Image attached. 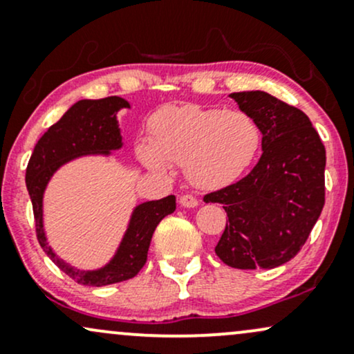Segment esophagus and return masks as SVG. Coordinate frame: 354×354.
<instances>
[{"label":"esophagus","instance_id":"34e87169","mask_svg":"<svg viewBox=\"0 0 354 354\" xmlns=\"http://www.w3.org/2000/svg\"><path fill=\"white\" fill-rule=\"evenodd\" d=\"M178 202H180L182 207H187V209H194V207L198 205L197 197H194V195H190V194L180 195V198H178Z\"/></svg>","mask_w":354,"mask_h":354}]
</instances>
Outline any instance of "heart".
<instances>
[{
    "label": "heart",
    "instance_id": "obj_1",
    "mask_svg": "<svg viewBox=\"0 0 354 354\" xmlns=\"http://www.w3.org/2000/svg\"><path fill=\"white\" fill-rule=\"evenodd\" d=\"M151 142L137 144V157L147 169L167 170L170 162L185 165L195 187L222 189L252 167L260 151L261 131L245 111L165 106L149 122Z\"/></svg>",
    "mask_w": 354,
    "mask_h": 354
}]
</instances>
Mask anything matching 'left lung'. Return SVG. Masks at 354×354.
I'll return each instance as SVG.
<instances>
[{
	"label": "left lung",
	"instance_id": "1",
	"mask_svg": "<svg viewBox=\"0 0 354 354\" xmlns=\"http://www.w3.org/2000/svg\"><path fill=\"white\" fill-rule=\"evenodd\" d=\"M230 97L259 122L263 152L247 177L203 197L228 217L215 253L232 268H275L301 250L325 205V145L305 112L272 94Z\"/></svg>",
	"mask_w": 354,
	"mask_h": 354
}]
</instances>
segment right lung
<instances>
[{"label": "right lung", "mask_w": 354, "mask_h": 354, "mask_svg": "<svg viewBox=\"0 0 354 354\" xmlns=\"http://www.w3.org/2000/svg\"><path fill=\"white\" fill-rule=\"evenodd\" d=\"M124 107L131 106L126 99L118 95L77 101L37 140L28 162L26 187L32 203L37 242L59 270L81 285L104 286L134 278L147 261L149 245L156 227L162 218L176 210L174 195L137 205L118 252L109 263L99 270L84 272L71 267L49 247L43 223V195L48 182L61 165L76 157L89 153L109 156L111 151L122 147V136L115 114Z\"/></svg>", "instance_id": "1"}]
</instances>
